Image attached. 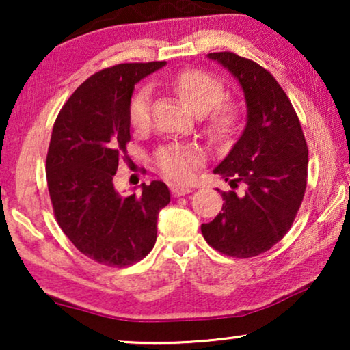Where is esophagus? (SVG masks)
<instances>
[{"label": "esophagus", "mask_w": 350, "mask_h": 350, "mask_svg": "<svg viewBox=\"0 0 350 350\" xmlns=\"http://www.w3.org/2000/svg\"><path fill=\"white\" fill-rule=\"evenodd\" d=\"M189 193H191L189 186H174V188H172V194H174L175 198H180V196H185Z\"/></svg>", "instance_id": "esophagus-1"}]
</instances>
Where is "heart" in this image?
Segmentation results:
<instances>
[{
  "mask_svg": "<svg viewBox=\"0 0 350 350\" xmlns=\"http://www.w3.org/2000/svg\"><path fill=\"white\" fill-rule=\"evenodd\" d=\"M183 100L194 114H202L205 129L215 140H228L241 122V107L224 97L221 81L200 70H183L162 81ZM151 90L138 89L129 105V121L135 129H143L150 122ZM156 162L162 174L174 181L188 180L200 162V152L193 146L169 145L161 148Z\"/></svg>",
  "mask_w": 350,
  "mask_h": 350,
  "instance_id": "heart-1",
  "label": "heart"
}]
</instances>
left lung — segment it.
I'll return each mask as SVG.
<instances>
[{
	"mask_svg": "<svg viewBox=\"0 0 350 350\" xmlns=\"http://www.w3.org/2000/svg\"><path fill=\"white\" fill-rule=\"evenodd\" d=\"M239 81L247 124L213 174L242 185L221 193L223 212L200 226L210 247L236 258L261 255L288 232L308 183V145L291 102L269 71L232 52H213Z\"/></svg>",
	"mask_w": 350,
	"mask_h": 350,
	"instance_id": "1",
	"label": "left lung"
}]
</instances>
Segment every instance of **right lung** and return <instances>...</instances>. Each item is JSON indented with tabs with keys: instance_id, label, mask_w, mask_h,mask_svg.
<instances>
[{
	"instance_id": "right-lung-1",
	"label": "right lung",
	"mask_w": 350,
	"mask_h": 350,
	"mask_svg": "<svg viewBox=\"0 0 350 350\" xmlns=\"http://www.w3.org/2000/svg\"><path fill=\"white\" fill-rule=\"evenodd\" d=\"M165 62L121 64L85 79L62 107L52 129L46 178L57 223L85 256L124 267L152 250L157 215L170 202L162 181L142 194L114 189L119 159L131 142V105L138 81Z\"/></svg>"
}]
</instances>
